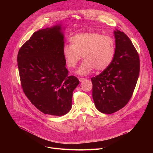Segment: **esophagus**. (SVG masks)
Wrapping results in <instances>:
<instances>
[{
	"instance_id": "obj_1",
	"label": "esophagus",
	"mask_w": 153,
	"mask_h": 153,
	"mask_svg": "<svg viewBox=\"0 0 153 153\" xmlns=\"http://www.w3.org/2000/svg\"><path fill=\"white\" fill-rule=\"evenodd\" d=\"M79 81H80V82H83V81H85V80H86V79H85V78H83V77H79Z\"/></svg>"
}]
</instances>
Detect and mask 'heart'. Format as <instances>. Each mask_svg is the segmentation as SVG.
I'll return each instance as SVG.
<instances>
[{
	"mask_svg": "<svg viewBox=\"0 0 153 153\" xmlns=\"http://www.w3.org/2000/svg\"><path fill=\"white\" fill-rule=\"evenodd\" d=\"M70 42L71 45L63 47V57L68 67L74 68L82 55L84 60L77 71L79 74L87 75L94 69L103 71L113 62L116 44L111 36L94 32L82 33L73 36Z\"/></svg>",
	"mask_w": 153,
	"mask_h": 153,
	"instance_id": "heart-1",
	"label": "heart"
}]
</instances>
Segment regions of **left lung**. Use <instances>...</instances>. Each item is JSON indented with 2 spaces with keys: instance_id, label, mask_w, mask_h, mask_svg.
Here are the masks:
<instances>
[{
  "instance_id": "obj_1",
  "label": "left lung",
  "mask_w": 153,
  "mask_h": 153,
  "mask_svg": "<svg viewBox=\"0 0 153 153\" xmlns=\"http://www.w3.org/2000/svg\"><path fill=\"white\" fill-rule=\"evenodd\" d=\"M116 52L112 63L91 79L93 98L97 110L112 114L123 108L131 98L139 77V54L129 37L114 31Z\"/></svg>"
}]
</instances>
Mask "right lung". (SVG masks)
<instances>
[{"label":"right lung","instance_id":"obj_1","mask_svg":"<svg viewBox=\"0 0 153 153\" xmlns=\"http://www.w3.org/2000/svg\"><path fill=\"white\" fill-rule=\"evenodd\" d=\"M60 25L40 30L22 46L17 65L22 90L39 110L61 116L71 108L78 79L68 76Z\"/></svg>","mask_w":153,"mask_h":153}]
</instances>
